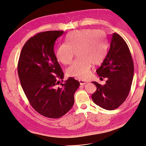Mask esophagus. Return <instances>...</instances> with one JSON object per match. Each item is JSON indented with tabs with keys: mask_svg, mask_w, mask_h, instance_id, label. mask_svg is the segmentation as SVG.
I'll return each instance as SVG.
<instances>
[{
	"mask_svg": "<svg viewBox=\"0 0 146 146\" xmlns=\"http://www.w3.org/2000/svg\"><path fill=\"white\" fill-rule=\"evenodd\" d=\"M78 81H79L80 84L81 85H84L86 83H87V81H84V80H79Z\"/></svg>",
	"mask_w": 146,
	"mask_h": 146,
	"instance_id": "34e87169",
	"label": "esophagus"
}]
</instances>
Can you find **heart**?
<instances>
[{"label":"heart","instance_id":"heart-1","mask_svg":"<svg viewBox=\"0 0 146 146\" xmlns=\"http://www.w3.org/2000/svg\"><path fill=\"white\" fill-rule=\"evenodd\" d=\"M66 43L61 44L56 52L57 60L64 65L72 60L75 52L78 59L66 69L70 77L85 79L90 75L92 64H100L107 53V44L104 34L95 29H84L69 33Z\"/></svg>","mask_w":146,"mask_h":146}]
</instances>
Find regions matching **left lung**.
Wrapping results in <instances>:
<instances>
[{"instance_id": "1", "label": "left lung", "mask_w": 146, "mask_h": 146, "mask_svg": "<svg viewBox=\"0 0 146 146\" xmlns=\"http://www.w3.org/2000/svg\"><path fill=\"white\" fill-rule=\"evenodd\" d=\"M109 39L107 54L96 70L99 76L107 78V81L104 85L93 81L97 89L92 98L100 107L113 110L121 106L129 95L133 77V63L129 47L121 36L114 33Z\"/></svg>"}]
</instances>
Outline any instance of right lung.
Segmentation results:
<instances>
[{"label": "right lung", "instance_id": "1", "mask_svg": "<svg viewBox=\"0 0 146 146\" xmlns=\"http://www.w3.org/2000/svg\"><path fill=\"white\" fill-rule=\"evenodd\" d=\"M63 32L46 31L31 38L21 50L17 68L21 87L32 107L51 119L60 118L71 110L80 86L72 77L63 83V72L54 45Z\"/></svg>", "mask_w": 146, "mask_h": 146}]
</instances>
